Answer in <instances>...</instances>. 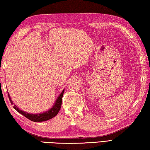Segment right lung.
Returning <instances> with one entry per match:
<instances>
[{
  "instance_id": "1",
  "label": "right lung",
  "mask_w": 150,
  "mask_h": 150,
  "mask_svg": "<svg viewBox=\"0 0 150 150\" xmlns=\"http://www.w3.org/2000/svg\"><path fill=\"white\" fill-rule=\"evenodd\" d=\"M64 89L63 91L61 92L60 95L59 96L58 98H57V100L55 102L54 105L53 106V107L51 109H50L47 111L43 112V113H40V114H29V113L25 112L23 110H21L19 109L18 107H17L16 105L13 106V108L16 109L17 111H18L19 113H20L21 114L23 115H24L25 117H26L28 119L35 121V122H40V121H47L49 120L52 118L54 117L56 115L58 114V112H59V110L61 109V104H62V98H63V93H64ZM8 98H9L10 103L12 104H13V102L11 100L10 96L8 94Z\"/></svg>"
}]
</instances>
